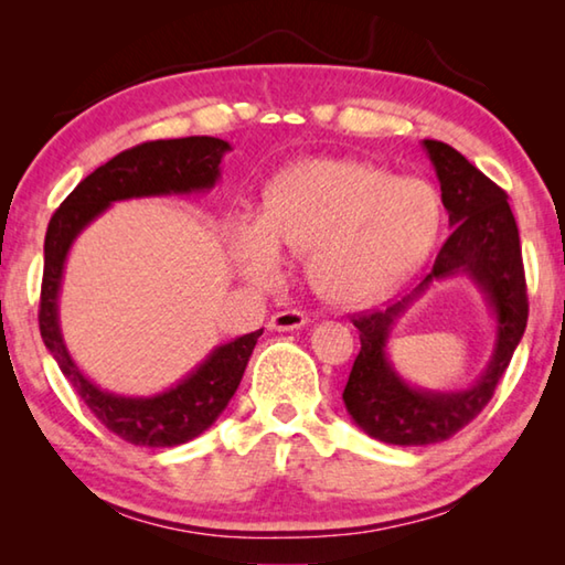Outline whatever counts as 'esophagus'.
Here are the masks:
<instances>
[{
    "instance_id": "esophagus-1",
    "label": "esophagus",
    "mask_w": 565,
    "mask_h": 565,
    "mask_svg": "<svg viewBox=\"0 0 565 565\" xmlns=\"http://www.w3.org/2000/svg\"><path fill=\"white\" fill-rule=\"evenodd\" d=\"M306 321H309V319H306L303 311L284 309V311H276L274 317L269 319V329L271 331H296V329H301Z\"/></svg>"
}]
</instances>
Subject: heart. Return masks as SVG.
<instances>
[{
	"label": "heart",
	"mask_w": 565,
	"mask_h": 565,
	"mask_svg": "<svg viewBox=\"0 0 565 565\" xmlns=\"http://www.w3.org/2000/svg\"><path fill=\"white\" fill-rule=\"evenodd\" d=\"M441 202L431 184L369 161L311 159L274 181L262 222L236 228L242 276L269 284L279 252L309 254L306 276L331 303H369L394 291L431 252Z\"/></svg>",
	"instance_id": "b5f03b06"
}]
</instances>
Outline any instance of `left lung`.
I'll return each mask as SVG.
<instances>
[{"instance_id":"obj_1","label":"left lung","mask_w":565,"mask_h":565,"mask_svg":"<svg viewBox=\"0 0 565 565\" xmlns=\"http://www.w3.org/2000/svg\"><path fill=\"white\" fill-rule=\"evenodd\" d=\"M441 184L451 236L438 252L431 274L414 294L353 319L361 351L343 388V404L363 434L394 446L438 444L461 431L481 414L509 369L529 321V296L521 259V238L509 196L454 147L420 141ZM468 275L482 289L497 319V343L490 366L473 387L426 392L399 379L385 347L395 319L434 280Z\"/></svg>"}]
</instances>
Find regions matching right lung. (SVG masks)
<instances>
[{"instance_id":"obj_1","label":"right lung","mask_w":565,"mask_h":565,"mask_svg":"<svg viewBox=\"0 0 565 565\" xmlns=\"http://www.w3.org/2000/svg\"><path fill=\"white\" fill-rule=\"evenodd\" d=\"M232 149L216 137L147 141L121 151L82 179L56 209L44 238V279L40 331L62 374L111 434L134 446L167 448L204 434L242 384L248 356L264 329L216 347L199 366L154 396H121L99 388L82 374L60 329V289L74 238L114 202L209 191L222 177V159Z\"/></svg>"}]
</instances>
